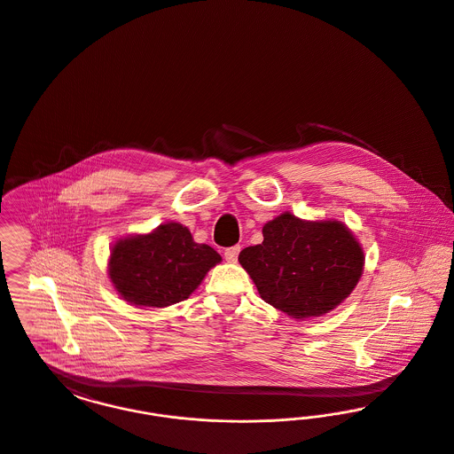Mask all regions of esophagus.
Returning <instances> with one entry per match:
<instances>
[{
  "instance_id": "34e87169",
  "label": "esophagus",
  "mask_w": 454,
  "mask_h": 454,
  "mask_svg": "<svg viewBox=\"0 0 454 454\" xmlns=\"http://www.w3.org/2000/svg\"><path fill=\"white\" fill-rule=\"evenodd\" d=\"M238 254H239V245L230 247V248L224 250V259L228 260V262H231V263H235L238 260Z\"/></svg>"
}]
</instances>
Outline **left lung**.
I'll list each match as a JSON object with an SVG mask.
<instances>
[{"label": "left lung", "instance_id": "8db88e82", "mask_svg": "<svg viewBox=\"0 0 454 454\" xmlns=\"http://www.w3.org/2000/svg\"><path fill=\"white\" fill-rule=\"evenodd\" d=\"M263 241L239 252L260 298L296 320L322 317L354 291L364 252L340 221H302L284 213L269 221Z\"/></svg>", "mask_w": 454, "mask_h": 454}]
</instances>
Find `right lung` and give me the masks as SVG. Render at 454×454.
<instances>
[{
    "instance_id": "add662e5",
    "label": "right lung",
    "mask_w": 454,
    "mask_h": 454,
    "mask_svg": "<svg viewBox=\"0 0 454 454\" xmlns=\"http://www.w3.org/2000/svg\"><path fill=\"white\" fill-rule=\"evenodd\" d=\"M219 262L216 250L195 243L185 226L165 223L148 235L115 241L108 278L130 304L165 308L187 300Z\"/></svg>"
}]
</instances>
